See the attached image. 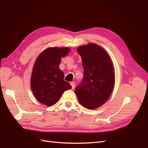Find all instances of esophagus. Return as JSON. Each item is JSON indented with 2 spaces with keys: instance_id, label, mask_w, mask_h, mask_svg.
<instances>
[{
  "instance_id": "34e87169",
  "label": "esophagus",
  "mask_w": 148,
  "mask_h": 148,
  "mask_svg": "<svg viewBox=\"0 0 148 148\" xmlns=\"http://www.w3.org/2000/svg\"><path fill=\"white\" fill-rule=\"evenodd\" d=\"M70 84H71V89H75V83L74 82H70Z\"/></svg>"
}]
</instances>
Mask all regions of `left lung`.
Masks as SVG:
<instances>
[{"label":"left lung","mask_w":148,"mask_h":148,"mask_svg":"<svg viewBox=\"0 0 148 148\" xmlns=\"http://www.w3.org/2000/svg\"><path fill=\"white\" fill-rule=\"evenodd\" d=\"M77 51L82 57L84 72L75 92L84 107L96 109L107 101L113 91V64L104 49L96 44L79 46Z\"/></svg>","instance_id":"8db88e82"}]
</instances>
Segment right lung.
Returning a JSON list of instances; mask_svg holds the SVG:
<instances>
[{"label": "right lung", "mask_w": 148, "mask_h": 148, "mask_svg": "<svg viewBox=\"0 0 148 148\" xmlns=\"http://www.w3.org/2000/svg\"><path fill=\"white\" fill-rule=\"evenodd\" d=\"M68 47H51L42 51L36 60L31 78V90L42 104L51 106L59 100L64 91L71 88L64 81V74L59 69L62 57L68 54Z\"/></svg>", "instance_id": "right-lung-1"}]
</instances>
